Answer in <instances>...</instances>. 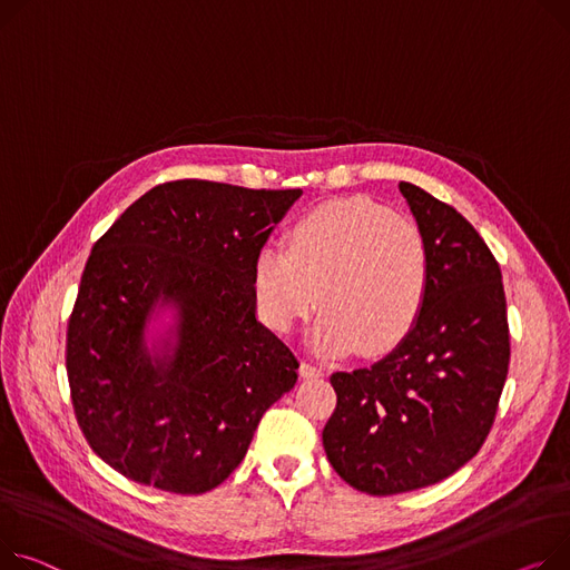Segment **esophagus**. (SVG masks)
<instances>
[{
	"mask_svg": "<svg viewBox=\"0 0 570 570\" xmlns=\"http://www.w3.org/2000/svg\"><path fill=\"white\" fill-rule=\"evenodd\" d=\"M299 375H302V377H321V375H325V371H323L321 366H316V364L302 362V364H299Z\"/></svg>",
	"mask_w": 570,
	"mask_h": 570,
	"instance_id": "1",
	"label": "esophagus"
}]
</instances>
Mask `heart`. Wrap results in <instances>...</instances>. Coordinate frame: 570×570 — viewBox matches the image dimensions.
<instances>
[{
	"instance_id": "heart-1",
	"label": "heart",
	"mask_w": 570,
	"mask_h": 570,
	"mask_svg": "<svg viewBox=\"0 0 570 570\" xmlns=\"http://www.w3.org/2000/svg\"><path fill=\"white\" fill-rule=\"evenodd\" d=\"M431 279L424 236L368 199L309 210L291 226L286 247L263 245L254 258L265 325L291 332L318 302L312 346L321 355L399 346L426 307Z\"/></svg>"
}]
</instances>
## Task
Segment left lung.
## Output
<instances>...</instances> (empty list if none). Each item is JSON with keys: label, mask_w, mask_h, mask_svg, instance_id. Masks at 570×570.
<instances>
[{"label": "left lung", "mask_w": 570, "mask_h": 570, "mask_svg": "<svg viewBox=\"0 0 570 570\" xmlns=\"http://www.w3.org/2000/svg\"><path fill=\"white\" fill-rule=\"evenodd\" d=\"M399 189L433 261L426 307L390 355L332 373L336 407L323 429L336 474L368 495L426 488L472 461L511 357L495 256L459 210L412 183Z\"/></svg>", "instance_id": "1"}]
</instances>
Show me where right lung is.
<instances>
[{"instance_id":"right-lung-1","label":"right lung","mask_w":570,"mask_h":570,"mask_svg":"<svg viewBox=\"0 0 570 570\" xmlns=\"http://www.w3.org/2000/svg\"><path fill=\"white\" fill-rule=\"evenodd\" d=\"M302 189L174 180L94 245L66 368L91 449L124 476L199 495L245 459L297 360L256 318L254 258Z\"/></svg>"}]
</instances>
